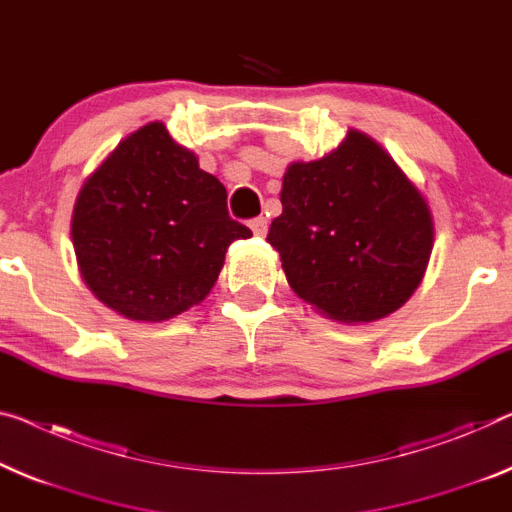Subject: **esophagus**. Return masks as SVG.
<instances>
[{
    "label": "esophagus",
    "instance_id": "34e87169",
    "mask_svg": "<svg viewBox=\"0 0 512 512\" xmlns=\"http://www.w3.org/2000/svg\"><path fill=\"white\" fill-rule=\"evenodd\" d=\"M250 230H253L255 236H266V230H269V227H266V218L259 216L250 220Z\"/></svg>",
    "mask_w": 512,
    "mask_h": 512
}]
</instances>
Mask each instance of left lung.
<instances>
[{
  "label": "left lung",
  "instance_id": "8db88e82",
  "mask_svg": "<svg viewBox=\"0 0 512 512\" xmlns=\"http://www.w3.org/2000/svg\"><path fill=\"white\" fill-rule=\"evenodd\" d=\"M266 241L289 287L335 322H375L407 303L430 262L423 195L361 131L329 156L292 163Z\"/></svg>",
  "mask_w": 512,
  "mask_h": 512
}]
</instances>
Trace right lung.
<instances>
[{
    "mask_svg": "<svg viewBox=\"0 0 512 512\" xmlns=\"http://www.w3.org/2000/svg\"><path fill=\"white\" fill-rule=\"evenodd\" d=\"M71 236L98 301L133 322H163L204 301L230 243L253 232L230 218L223 183L151 121L80 188Z\"/></svg>",
    "mask_w": 512,
    "mask_h": 512,
    "instance_id": "obj_1",
    "label": "right lung"
}]
</instances>
